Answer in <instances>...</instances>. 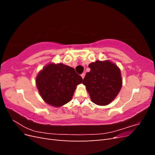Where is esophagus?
<instances>
[{"instance_id": "1", "label": "esophagus", "mask_w": 155, "mask_h": 155, "mask_svg": "<svg viewBox=\"0 0 155 155\" xmlns=\"http://www.w3.org/2000/svg\"><path fill=\"white\" fill-rule=\"evenodd\" d=\"M85 73H83L81 75V78L83 79L84 78H85Z\"/></svg>"}]
</instances>
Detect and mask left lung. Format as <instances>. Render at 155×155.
Listing matches in <instances>:
<instances>
[{"instance_id": "left-lung-1", "label": "left lung", "mask_w": 155, "mask_h": 155, "mask_svg": "<svg viewBox=\"0 0 155 155\" xmlns=\"http://www.w3.org/2000/svg\"><path fill=\"white\" fill-rule=\"evenodd\" d=\"M91 71L83 79V84L91 101L98 105H107L113 101L122 86L120 68L109 60L96 61L88 65Z\"/></svg>"}]
</instances>
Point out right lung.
Here are the masks:
<instances>
[{
  "label": "right lung",
  "mask_w": 155,
  "mask_h": 155,
  "mask_svg": "<svg viewBox=\"0 0 155 155\" xmlns=\"http://www.w3.org/2000/svg\"><path fill=\"white\" fill-rule=\"evenodd\" d=\"M82 81L74 68L63 63L46 65L37 74L35 81L41 97L46 104L55 107L71 100L77 85Z\"/></svg>",
  "instance_id": "obj_1"
}]
</instances>
